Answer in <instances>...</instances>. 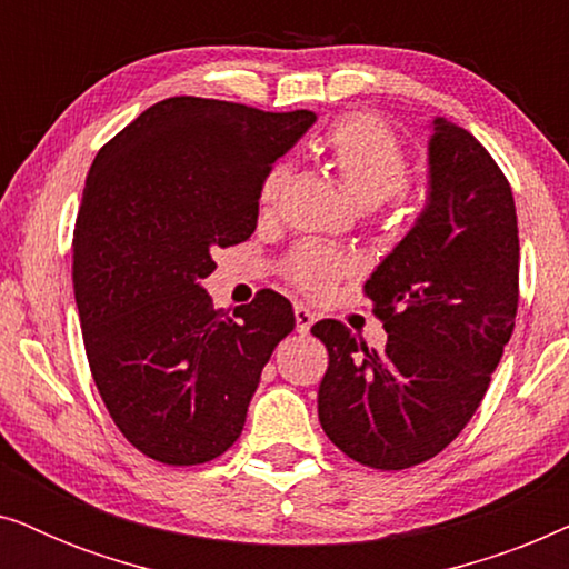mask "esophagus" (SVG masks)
I'll use <instances>...</instances> for the list:
<instances>
[{
    "label": "esophagus",
    "instance_id": "1",
    "mask_svg": "<svg viewBox=\"0 0 569 569\" xmlns=\"http://www.w3.org/2000/svg\"><path fill=\"white\" fill-rule=\"evenodd\" d=\"M316 316L310 313V308L306 306H295V323H298V331L300 333H308L310 326H313Z\"/></svg>",
    "mask_w": 569,
    "mask_h": 569
}]
</instances>
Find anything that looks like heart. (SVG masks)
<instances>
[{
  "instance_id": "heart-1",
  "label": "heart",
  "mask_w": 569,
  "mask_h": 569,
  "mask_svg": "<svg viewBox=\"0 0 569 569\" xmlns=\"http://www.w3.org/2000/svg\"><path fill=\"white\" fill-rule=\"evenodd\" d=\"M318 152L337 170L341 189L360 209H376L401 193L409 183V154L401 139L383 119L372 113H347L318 139ZM290 166L277 162L263 176L259 199L271 207L282 193ZM355 263L318 243H302L287 261V274L302 292L326 295L341 277L352 274Z\"/></svg>"
}]
</instances>
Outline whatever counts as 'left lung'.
<instances>
[{
  "label": "left lung",
  "instance_id": "obj_1",
  "mask_svg": "<svg viewBox=\"0 0 569 569\" xmlns=\"http://www.w3.org/2000/svg\"><path fill=\"white\" fill-rule=\"evenodd\" d=\"M427 199L365 295L383 321L376 352L345 323L318 321L329 349L318 386L323 432L380 471L438 456L469 425L518 310V217L508 178L469 131L432 121Z\"/></svg>",
  "mask_w": 569,
  "mask_h": 569
}]
</instances>
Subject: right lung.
Instances as JSON below:
<instances>
[{
    "label": "right lung",
    "instance_id": "right-lung-1",
    "mask_svg": "<svg viewBox=\"0 0 569 569\" xmlns=\"http://www.w3.org/2000/svg\"><path fill=\"white\" fill-rule=\"evenodd\" d=\"M316 113L168 98L100 147L84 181L72 282L84 352L116 427L144 456L197 466L240 438L290 300L261 290L232 316L201 279L253 236L267 170Z\"/></svg>",
    "mask_w": 569,
    "mask_h": 569
}]
</instances>
